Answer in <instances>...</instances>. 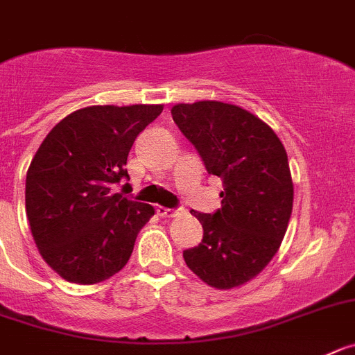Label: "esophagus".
Here are the masks:
<instances>
[{
  "mask_svg": "<svg viewBox=\"0 0 355 355\" xmlns=\"http://www.w3.org/2000/svg\"><path fill=\"white\" fill-rule=\"evenodd\" d=\"M156 213L160 214L162 218H174L180 214V209H171V207H164V206H158L156 207Z\"/></svg>",
  "mask_w": 355,
  "mask_h": 355,
  "instance_id": "34e87169",
  "label": "esophagus"
}]
</instances>
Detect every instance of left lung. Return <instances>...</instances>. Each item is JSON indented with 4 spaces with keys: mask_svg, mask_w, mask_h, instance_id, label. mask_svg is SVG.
I'll return each mask as SVG.
<instances>
[{
    "mask_svg": "<svg viewBox=\"0 0 355 355\" xmlns=\"http://www.w3.org/2000/svg\"><path fill=\"white\" fill-rule=\"evenodd\" d=\"M171 112L207 172L223 181L216 213L190 211L204 237L184 250V262L214 288L245 285L271 262L287 232L294 202L287 151L271 126L232 103H178Z\"/></svg>",
    "mask_w": 355,
    "mask_h": 355,
    "instance_id": "obj_1",
    "label": "left lung"
}]
</instances>
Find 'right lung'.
Here are the masks:
<instances>
[{"label":"right lung","instance_id":"obj_1","mask_svg":"<svg viewBox=\"0 0 355 355\" xmlns=\"http://www.w3.org/2000/svg\"><path fill=\"white\" fill-rule=\"evenodd\" d=\"M164 105H93L68 114L26 174V214L42 259L67 282L100 284L121 271L155 207L114 193L126 158ZM128 190V183L123 191Z\"/></svg>","mask_w":355,"mask_h":355}]
</instances>
